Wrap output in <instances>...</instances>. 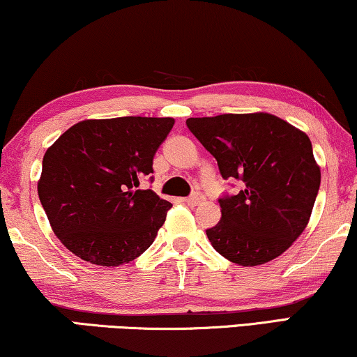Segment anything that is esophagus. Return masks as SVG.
<instances>
[{
  "instance_id": "obj_1",
  "label": "esophagus",
  "mask_w": 357,
  "mask_h": 357,
  "mask_svg": "<svg viewBox=\"0 0 357 357\" xmlns=\"http://www.w3.org/2000/svg\"><path fill=\"white\" fill-rule=\"evenodd\" d=\"M202 200H204V195L202 194L194 192L192 195H189V197H185L184 202L188 204V205H192V207H194V205H199L200 202H202Z\"/></svg>"
}]
</instances>
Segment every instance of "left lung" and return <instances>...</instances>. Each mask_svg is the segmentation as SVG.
<instances>
[{"label":"left lung","mask_w":357,"mask_h":357,"mask_svg":"<svg viewBox=\"0 0 357 357\" xmlns=\"http://www.w3.org/2000/svg\"><path fill=\"white\" fill-rule=\"evenodd\" d=\"M188 128L217 160L238 194L218 199L222 220L207 229L213 249L254 267L284 252L304 228L320 188V168L303 130L273 114L189 118Z\"/></svg>","instance_id":"left-lung-1"}]
</instances>
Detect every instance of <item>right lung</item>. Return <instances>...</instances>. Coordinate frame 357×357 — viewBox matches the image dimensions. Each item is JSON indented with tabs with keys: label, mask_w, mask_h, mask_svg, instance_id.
Returning a JSON list of instances; mask_svg holds the SVG:
<instances>
[{
	"label": "right lung",
	"mask_w": 357,
	"mask_h": 357,
	"mask_svg": "<svg viewBox=\"0 0 357 357\" xmlns=\"http://www.w3.org/2000/svg\"><path fill=\"white\" fill-rule=\"evenodd\" d=\"M173 118L87 119L47 150L38 197L58 239L85 262L118 267L145 252L172 204L153 181V155Z\"/></svg>",
	"instance_id": "1"
}]
</instances>
